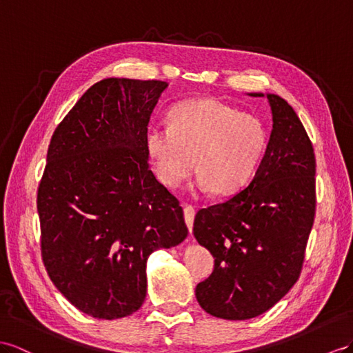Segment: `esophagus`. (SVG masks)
Returning a JSON list of instances; mask_svg holds the SVG:
<instances>
[{"instance_id":"obj_1","label":"esophagus","mask_w":353,"mask_h":353,"mask_svg":"<svg viewBox=\"0 0 353 353\" xmlns=\"http://www.w3.org/2000/svg\"><path fill=\"white\" fill-rule=\"evenodd\" d=\"M183 212H185V221H186V225H188V228H189V231H192V225H194V218H195V207L194 205H191V204H186L185 205V209H183Z\"/></svg>"}]
</instances>
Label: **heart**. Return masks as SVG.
<instances>
[{"label": "heart", "instance_id": "1", "mask_svg": "<svg viewBox=\"0 0 353 353\" xmlns=\"http://www.w3.org/2000/svg\"><path fill=\"white\" fill-rule=\"evenodd\" d=\"M265 148L263 121L216 98L179 103L168 113V125L150 123L144 131V149L162 183L180 186L195 162L196 188L216 195L245 186Z\"/></svg>", "mask_w": 353, "mask_h": 353}]
</instances>
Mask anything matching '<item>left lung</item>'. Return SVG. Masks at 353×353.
I'll list each match as a JSON object with an SVG mask.
<instances>
[{
    "instance_id": "1",
    "label": "left lung",
    "mask_w": 353,
    "mask_h": 353,
    "mask_svg": "<svg viewBox=\"0 0 353 353\" xmlns=\"http://www.w3.org/2000/svg\"><path fill=\"white\" fill-rule=\"evenodd\" d=\"M265 97L273 130L249 185L227 201L201 209L194 221L196 241L214 258L195 296L216 318H256L289 292L300 277L316 209V159L294 108Z\"/></svg>"
}]
</instances>
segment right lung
Masks as SVG:
<instances>
[{"label":"right lung","mask_w":353,"mask_h":353,"mask_svg":"<svg viewBox=\"0 0 353 353\" xmlns=\"http://www.w3.org/2000/svg\"><path fill=\"white\" fill-rule=\"evenodd\" d=\"M161 80L104 79L52 135L37 195L41 256L80 312L119 319L146 298V263L188 236L183 209L149 170L144 131Z\"/></svg>","instance_id":"obj_1"}]
</instances>
